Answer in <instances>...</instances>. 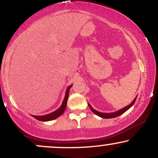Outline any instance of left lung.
I'll use <instances>...</instances> for the list:
<instances>
[{"label": "left lung", "instance_id": "obj_1", "mask_svg": "<svg viewBox=\"0 0 158 158\" xmlns=\"http://www.w3.org/2000/svg\"><path fill=\"white\" fill-rule=\"evenodd\" d=\"M136 99H137V97H136L135 99L133 100V102H132L131 103V104L129 105V106L125 107V108H123V109L117 110V111L114 112V113H108V114H107V113H101V112H99V111H97V110H96L95 109H94V108H92L91 106H90V105L89 104V103H88V106L90 107V110H91L92 112H94V114H97V115L99 116V117H102V118H105V119L114 118V117H118V116L121 115V114H122L125 113V112H126L127 110L129 109V108H131V107L132 106H133L134 104H135V101H136Z\"/></svg>", "mask_w": 158, "mask_h": 158}]
</instances>
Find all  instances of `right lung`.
<instances>
[{
  "instance_id": "add662e5",
  "label": "right lung",
  "mask_w": 158,
  "mask_h": 158,
  "mask_svg": "<svg viewBox=\"0 0 158 158\" xmlns=\"http://www.w3.org/2000/svg\"><path fill=\"white\" fill-rule=\"evenodd\" d=\"M72 85H70L68 87V89L66 90V93H65V97L64 99V101H63L62 104L60 108L59 109H57L56 110H55L54 112H52V113L47 114V115H44V116H32L34 118H35L36 119L39 121H50V120H52V119H55L59 117V116H61V114L64 113L65 108H66L67 106V101H68V96H69V90H70V88H71Z\"/></svg>"
}]
</instances>
